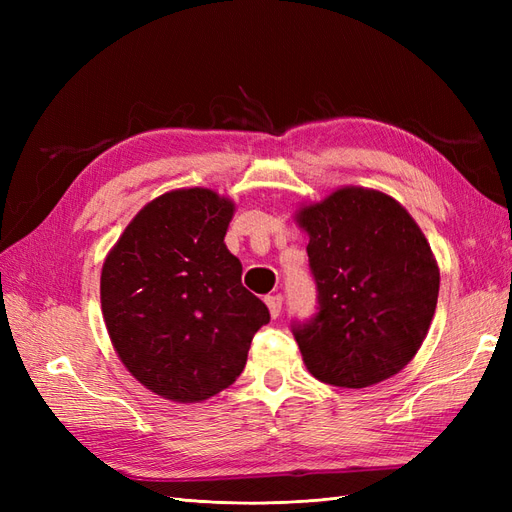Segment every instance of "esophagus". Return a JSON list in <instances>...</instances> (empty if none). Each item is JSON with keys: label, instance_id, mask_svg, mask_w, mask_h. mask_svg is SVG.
<instances>
[{"label": "esophagus", "instance_id": "1", "mask_svg": "<svg viewBox=\"0 0 512 512\" xmlns=\"http://www.w3.org/2000/svg\"><path fill=\"white\" fill-rule=\"evenodd\" d=\"M265 303L269 307L271 318H277L282 314V297H280V294H269V297H265Z\"/></svg>", "mask_w": 512, "mask_h": 512}]
</instances>
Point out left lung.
Instances as JSON below:
<instances>
[{
    "label": "left lung",
    "mask_w": 512,
    "mask_h": 512,
    "mask_svg": "<svg viewBox=\"0 0 512 512\" xmlns=\"http://www.w3.org/2000/svg\"><path fill=\"white\" fill-rule=\"evenodd\" d=\"M294 220L307 232L318 314L292 333L309 374L365 389L399 374L436 314L440 269L412 220L389 194L346 185Z\"/></svg>",
    "instance_id": "left-lung-1"
}]
</instances>
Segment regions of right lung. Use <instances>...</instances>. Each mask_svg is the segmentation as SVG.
<instances>
[{
    "label": "right lung",
    "mask_w": 512,
    "mask_h": 512,
    "mask_svg": "<svg viewBox=\"0 0 512 512\" xmlns=\"http://www.w3.org/2000/svg\"><path fill=\"white\" fill-rule=\"evenodd\" d=\"M235 203L209 188L153 198L121 232L100 277L102 316L145 389L198 404L235 382L269 309L224 243Z\"/></svg>",
    "instance_id": "add662e5"
}]
</instances>
